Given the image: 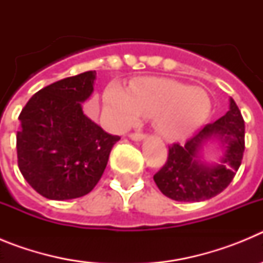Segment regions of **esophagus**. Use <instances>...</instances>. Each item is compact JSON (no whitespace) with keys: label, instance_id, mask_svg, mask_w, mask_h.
I'll list each match as a JSON object with an SVG mask.
<instances>
[{"label":"esophagus","instance_id":"esophagus-1","mask_svg":"<svg viewBox=\"0 0 263 263\" xmlns=\"http://www.w3.org/2000/svg\"><path fill=\"white\" fill-rule=\"evenodd\" d=\"M129 137L132 139H133V141H142V139L145 138V134H143V133H137V132H136V133H130Z\"/></svg>","mask_w":263,"mask_h":263}]
</instances>
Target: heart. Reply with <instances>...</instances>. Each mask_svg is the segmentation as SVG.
<instances>
[{
    "mask_svg": "<svg viewBox=\"0 0 263 263\" xmlns=\"http://www.w3.org/2000/svg\"><path fill=\"white\" fill-rule=\"evenodd\" d=\"M104 101L106 117L117 129L129 127L141 116H154L155 129L167 139L184 138L211 113V99L205 90L171 79L134 81L129 90L110 83Z\"/></svg>",
    "mask_w": 263,
    "mask_h": 263,
    "instance_id": "b5f03b06",
    "label": "heart"
}]
</instances>
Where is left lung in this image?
Returning <instances> with one entry per match:
<instances>
[{
    "mask_svg": "<svg viewBox=\"0 0 263 263\" xmlns=\"http://www.w3.org/2000/svg\"><path fill=\"white\" fill-rule=\"evenodd\" d=\"M215 138L224 150L218 164L208 165L201 160L200 152ZM245 150V122L240 109L231 99L229 110L213 124H208L184 145L168 146V158L154 175L160 192L176 201L208 200L231 184L240 168Z\"/></svg>",
    "mask_w": 263,
    "mask_h": 263,
    "instance_id": "8db88e82",
    "label": "left lung"
}]
</instances>
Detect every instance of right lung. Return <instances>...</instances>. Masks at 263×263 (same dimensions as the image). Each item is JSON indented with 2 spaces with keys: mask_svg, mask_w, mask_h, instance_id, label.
Instances as JSON below:
<instances>
[{
  "mask_svg": "<svg viewBox=\"0 0 263 263\" xmlns=\"http://www.w3.org/2000/svg\"><path fill=\"white\" fill-rule=\"evenodd\" d=\"M96 71L38 90L21 111L18 167L26 182L51 200L89 194L99 183L120 137L104 132L83 113L93 92Z\"/></svg>",
  "mask_w": 263,
  "mask_h": 263,
  "instance_id": "add662e5",
  "label": "right lung"
}]
</instances>
